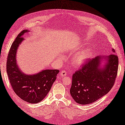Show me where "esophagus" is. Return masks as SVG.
I'll return each instance as SVG.
<instances>
[{
  "instance_id": "obj_1",
  "label": "esophagus",
  "mask_w": 125,
  "mask_h": 125,
  "mask_svg": "<svg viewBox=\"0 0 125 125\" xmlns=\"http://www.w3.org/2000/svg\"><path fill=\"white\" fill-rule=\"evenodd\" d=\"M67 75V73L65 70H62L60 73V77H64Z\"/></svg>"
}]
</instances>
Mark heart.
Listing matches in <instances>:
<instances>
[{
	"label": "heart",
	"mask_w": 125,
	"mask_h": 125,
	"mask_svg": "<svg viewBox=\"0 0 125 125\" xmlns=\"http://www.w3.org/2000/svg\"><path fill=\"white\" fill-rule=\"evenodd\" d=\"M91 53V50L87 49L77 55L73 58V63L76 65H80L85 61Z\"/></svg>",
	"instance_id": "obj_1"
}]
</instances>
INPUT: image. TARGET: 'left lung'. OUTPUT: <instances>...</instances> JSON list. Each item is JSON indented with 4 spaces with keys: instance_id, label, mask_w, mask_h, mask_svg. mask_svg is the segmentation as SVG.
<instances>
[{
    "instance_id": "1",
    "label": "left lung",
    "mask_w": 125,
    "mask_h": 125,
    "mask_svg": "<svg viewBox=\"0 0 125 125\" xmlns=\"http://www.w3.org/2000/svg\"><path fill=\"white\" fill-rule=\"evenodd\" d=\"M113 53L88 60L73 74L70 95L76 103L92 104L108 93L114 85L118 68V58ZM104 60V67L100 66Z\"/></svg>"
}]
</instances>
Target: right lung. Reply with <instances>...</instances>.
<instances>
[{"mask_svg":"<svg viewBox=\"0 0 125 125\" xmlns=\"http://www.w3.org/2000/svg\"><path fill=\"white\" fill-rule=\"evenodd\" d=\"M27 32V29L22 30L13 42L8 55L6 70L16 95L25 102L36 104L47 96L59 70L46 69L34 75H26L20 70L17 63L16 53L19 45L24 40L22 35Z\"/></svg>","mask_w":125,"mask_h":125,"instance_id":"add662e5","label":"right lung"}]
</instances>
